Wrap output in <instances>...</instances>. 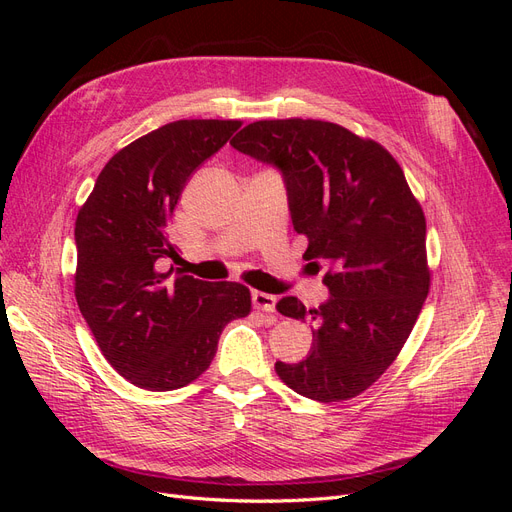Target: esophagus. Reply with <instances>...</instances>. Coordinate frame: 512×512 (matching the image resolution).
I'll use <instances>...</instances> for the list:
<instances>
[{"mask_svg":"<svg viewBox=\"0 0 512 512\" xmlns=\"http://www.w3.org/2000/svg\"><path fill=\"white\" fill-rule=\"evenodd\" d=\"M252 303H254V307L258 309V312L273 314V312H275V303H277V299L273 297V294H269V292L254 290V292H252Z\"/></svg>","mask_w":512,"mask_h":512,"instance_id":"34e87169","label":"esophagus"}]
</instances>
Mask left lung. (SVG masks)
<instances>
[{
	"label": "left lung",
	"instance_id": "left-lung-1",
	"mask_svg": "<svg viewBox=\"0 0 512 512\" xmlns=\"http://www.w3.org/2000/svg\"><path fill=\"white\" fill-rule=\"evenodd\" d=\"M230 145L282 170L303 258L327 265V303H277L316 327L307 359L277 361V376L322 404L361 395L404 348L431 284L425 213L404 170L380 143L320 119L254 121Z\"/></svg>",
	"mask_w": 512,
	"mask_h": 512
}]
</instances>
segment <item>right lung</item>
Returning <instances> with one entry per match:
<instances>
[{"label": "right lung", "instance_id": "right-lung-1", "mask_svg": "<svg viewBox=\"0 0 512 512\" xmlns=\"http://www.w3.org/2000/svg\"><path fill=\"white\" fill-rule=\"evenodd\" d=\"M241 128L237 119H179L106 162L74 224V294L104 359L147 391H175L211 365L250 288L162 271L177 258L168 226L190 175Z\"/></svg>", "mask_w": 512, "mask_h": 512}]
</instances>
